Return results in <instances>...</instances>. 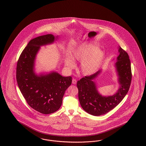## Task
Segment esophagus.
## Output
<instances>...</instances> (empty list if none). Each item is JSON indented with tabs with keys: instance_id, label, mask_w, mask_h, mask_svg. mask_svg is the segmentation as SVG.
Masks as SVG:
<instances>
[{
	"instance_id": "1",
	"label": "esophagus",
	"mask_w": 146,
	"mask_h": 146,
	"mask_svg": "<svg viewBox=\"0 0 146 146\" xmlns=\"http://www.w3.org/2000/svg\"><path fill=\"white\" fill-rule=\"evenodd\" d=\"M76 82H77V81H76V80L75 79H73L72 80V83H73V84H75L76 83Z\"/></svg>"
}]
</instances>
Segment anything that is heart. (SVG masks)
Returning <instances> with one entry per match:
<instances>
[{
    "instance_id": "obj_1",
    "label": "heart",
    "mask_w": 146,
    "mask_h": 146,
    "mask_svg": "<svg viewBox=\"0 0 146 146\" xmlns=\"http://www.w3.org/2000/svg\"><path fill=\"white\" fill-rule=\"evenodd\" d=\"M99 48L96 43H84L72 53V59L82 60L80 68L84 75H91L102 66L106 58V52ZM65 64L71 69L74 67V62L71 58L66 59Z\"/></svg>"
}]
</instances>
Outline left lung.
<instances>
[{
	"instance_id": "left-lung-1",
	"label": "left lung",
	"mask_w": 146,
	"mask_h": 146,
	"mask_svg": "<svg viewBox=\"0 0 146 146\" xmlns=\"http://www.w3.org/2000/svg\"><path fill=\"white\" fill-rule=\"evenodd\" d=\"M118 52L119 55L117 58L115 66L120 86L115 94L106 97L102 96L99 93L94 80L101 71L90 76H86L77 82L81 106L90 114L100 116L106 114L121 103L129 90L132 80L129 56L121 47H119Z\"/></svg>"
}]
</instances>
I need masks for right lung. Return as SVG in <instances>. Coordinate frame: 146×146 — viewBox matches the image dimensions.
<instances>
[{"label": "right lung", "instance_id": "right-lung-1", "mask_svg": "<svg viewBox=\"0 0 146 146\" xmlns=\"http://www.w3.org/2000/svg\"><path fill=\"white\" fill-rule=\"evenodd\" d=\"M55 39L49 34L31 40L17 63L16 80L22 94L30 106L43 114L59 110L65 92L72 81L71 76H62L56 72L38 75L34 71L35 58L40 46L53 43Z\"/></svg>", "mask_w": 146, "mask_h": 146}]
</instances>
